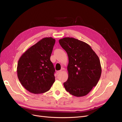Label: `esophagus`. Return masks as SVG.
Instances as JSON below:
<instances>
[{"instance_id":"esophagus-1","label":"esophagus","mask_w":122,"mask_h":122,"mask_svg":"<svg viewBox=\"0 0 122 122\" xmlns=\"http://www.w3.org/2000/svg\"><path fill=\"white\" fill-rule=\"evenodd\" d=\"M61 72V70H60V71H57L56 72V74H57V75L59 74H60Z\"/></svg>"}]
</instances>
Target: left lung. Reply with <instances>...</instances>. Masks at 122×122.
Masks as SVG:
<instances>
[{
	"label": "left lung",
	"mask_w": 122,
	"mask_h": 122,
	"mask_svg": "<svg viewBox=\"0 0 122 122\" xmlns=\"http://www.w3.org/2000/svg\"><path fill=\"white\" fill-rule=\"evenodd\" d=\"M59 42L69 58L68 79L64 86L71 94L84 97L97 86L100 78L99 57L88 44L76 38L64 37Z\"/></svg>",
	"instance_id": "obj_1"
}]
</instances>
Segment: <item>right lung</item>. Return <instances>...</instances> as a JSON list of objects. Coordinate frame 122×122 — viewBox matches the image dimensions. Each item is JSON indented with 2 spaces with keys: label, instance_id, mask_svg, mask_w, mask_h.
<instances>
[{
  "label": "right lung",
  "instance_id": "add662e5",
  "mask_svg": "<svg viewBox=\"0 0 122 122\" xmlns=\"http://www.w3.org/2000/svg\"><path fill=\"white\" fill-rule=\"evenodd\" d=\"M55 42L52 37L43 38L24 53L18 61V79L31 93L46 92L55 81V70L50 59Z\"/></svg>",
  "mask_w": 122,
  "mask_h": 122
}]
</instances>
